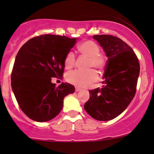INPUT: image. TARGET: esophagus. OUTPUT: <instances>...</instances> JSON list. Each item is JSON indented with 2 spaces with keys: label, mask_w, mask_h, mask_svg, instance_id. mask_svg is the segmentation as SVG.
I'll list each match as a JSON object with an SVG mask.
<instances>
[{
  "label": "esophagus",
  "mask_w": 154,
  "mask_h": 154,
  "mask_svg": "<svg viewBox=\"0 0 154 154\" xmlns=\"http://www.w3.org/2000/svg\"><path fill=\"white\" fill-rule=\"evenodd\" d=\"M80 90H81V89H80V88H77V87H76V88H75V91H76V92H77V91H80Z\"/></svg>",
  "instance_id": "1"
}]
</instances>
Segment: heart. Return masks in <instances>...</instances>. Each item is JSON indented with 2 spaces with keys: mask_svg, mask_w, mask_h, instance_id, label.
Returning <instances> with one entry per match:
<instances>
[{
  "mask_svg": "<svg viewBox=\"0 0 154 154\" xmlns=\"http://www.w3.org/2000/svg\"><path fill=\"white\" fill-rule=\"evenodd\" d=\"M78 50L81 54L89 58L88 67L95 68L98 71L104 70L106 66L107 57L103 53H100V48L98 45L91 40L82 42L78 46ZM75 54L70 51L65 57L64 63L66 68H71L75 63ZM97 78V74L94 69L88 71L74 70L68 72L66 75V80L68 83L77 87L84 88L89 86Z\"/></svg>",
  "mask_w": 154,
  "mask_h": 154,
  "instance_id": "obj_1",
  "label": "heart"
}]
</instances>
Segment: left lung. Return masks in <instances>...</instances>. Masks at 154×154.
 <instances>
[{"mask_svg": "<svg viewBox=\"0 0 154 154\" xmlns=\"http://www.w3.org/2000/svg\"><path fill=\"white\" fill-rule=\"evenodd\" d=\"M108 57L101 88L90 90L84 109L98 121H109L126 109L136 91L140 66L136 54L123 40L111 35H94Z\"/></svg>", "mask_w": 154, "mask_h": 154, "instance_id": "obj_1", "label": "left lung"}]
</instances>
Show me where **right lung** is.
Segmentation results:
<instances>
[{"mask_svg":"<svg viewBox=\"0 0 154 154\" xmlns=\"http://www.w3.org/2000/svg\"><path fill=\"white\" fill-rule=\"evenodd\" d=\"M77 38L62 35H38L28 40L17 54L11 74V86L18 106L35 122L51 120L61 112L63 99L74 86L51 83L63 77L65 57Z\"/></svg>","mask_w":154,"mask_h":154,"instance_id":"add662e5","label":"right lung"}]
</instances>
